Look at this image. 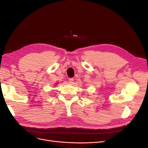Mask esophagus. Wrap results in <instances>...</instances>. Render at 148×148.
Masks as SVG:
<instances>
[{"mask_svg":"<svg viewBox=\"0 0 148 148\" xmlns=\"http://www.w3.org/2000/svg\"><path fill=\"white\" fill-rule=\"evenodd\" d=\"M73 81H74V79H73V78H71L69 79V82H70V83H73Z\"/></svg>","mask_w":148,"mask_h":148,"instance_id":"esophagus-1","label":"esophagus"}]
</instances>
